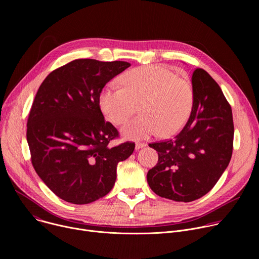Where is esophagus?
I'll list each match as a JSON object with an SVG mask.
<instances>
[{"mask_svg":"<svg viewBox=\"0 0 259 259\" xmlns=\"http://www.w3.org/2000/svg\"><path fill=\"white\" fill-rule=\"evenodd\" d=\"M146 144L145 143H142V142H136L135 143V150L137 151V150H140V149H142V147H144Z\"/></svg>","mask_w":259,"mask_h":259,"instance_id":"34e87169","label":"esophagus"}]
</instances>
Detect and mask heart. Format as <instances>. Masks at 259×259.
Returning a JSON list of instances; mask_svg holds the SVG:
<instances>
[{
	"mask_svg": "<svg viewBox=\"0 0 259 259\" xmlns=\"http://www.w3.org/2000/svg\"><path fill=\"white\" fill-rule=\"evenodd\" d=\"M124 88L106 86L99 98L100 107L115 125L124 124L140 105L141 115L127 123L122 133L130 139H143L162 131L177 133L189 119L193 91L188 82L169 68L144 65L122 77Z\"/></svg>",
	"mask_w": 259,
	"mask_h": 259,
	"instance_id": "b5f03b06",
	"label": "heart"
}]
</instances>
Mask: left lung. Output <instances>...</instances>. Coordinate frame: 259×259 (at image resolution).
I'll use <instances>...</instances> for the list:
<instances>
[{
  "label": "left lung",
  "mask_w": 259,
  "mask_h": 259,
  "mask_svg": "<svg viewBox=\"0 0 259 259\" xmlns=\"http://www.w3.org/2000/svg\"><path fill=\"white\" fill-rule=\"evenodd\" d=\"M190 119L174 138L149 144L158 164L147 172L154 193L175 202H192L212 190L233 154L232 107L209 73L193 72Z\"/></svg>",
  "instance_id": "obj_1"
}]
</instances>
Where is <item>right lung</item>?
<instances>
[{
	"label": "right lung",
	"mask_w": 259,
	"mask_h": 259,
	"mask_svg": "<svg viewBox=\"0 0 259 259\" xmlns=\"http://www.w3.org/2000/svg\"><path fill=\"white\" fill-rule=\"evenodd\" d=\"M130 66L126 61L76 59L53 70L32 102L26 139L32 166L46 186L65 202L83 205L114 188L118 163L133 142L110 146L118 130L99 106L107 82Z\"/></svg>",
	"instance_id": "add662e5"
}]
</instances>
